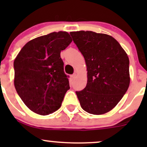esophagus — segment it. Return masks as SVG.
I'll return each mask as SVG.
<instances>
[{"mask_svg":"<svg viewBox=\"0 0 147 147\" xmlns=\"http://www.w3.org/2000/svg\"><path fill=\"white\" fill-rule=\"evenodd\" d=\"M75 76H76L75 74H73V75H71V79H72V80H73V79L75 78Z\"/></svg>","mask_w":147,"mask_h":147,"instance_id":"esophagus-1","label":"esophagus"}]
</instances>
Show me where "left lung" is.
Masks as SVG:
<instances>
[{
	"mask_svg": "<svg viewBox=\"0 0 147 147\" xmlns=\"http://www.w3.org/2000/svg\"><path fill=\"white\" fill-rule=\"evenodd\" d=\"M85 59L88 82L76 91L84 111L93 115L109 112L129 88V59L120 44L111 36L92 31L70 32Z\"/></svg>",
	"mask_w": 147,
	"mask_h": 147,
	"instance_id": "8db88e82",
	"label": "left lung"
}]
</instances>
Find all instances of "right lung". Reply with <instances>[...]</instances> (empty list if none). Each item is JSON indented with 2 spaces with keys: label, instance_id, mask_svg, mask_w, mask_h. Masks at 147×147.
<instances>
[{
  "label": "right lung",
  "instance_id": "right-lung-1",
  "mask_svg": "<svg viewBox=\"0 0 147 147\" xmlns=\"http://www.w3.org/2000/svg\"><path fill=\"white\" fill-rule=\"evenodd\" d=\"M71 42L66 32L48 34L28 42L15 59V88L33 112L47 115L61 106L70 86L60 53Z\"/></svg>",
  "mask_w": 147,
  "mask_h": 147
}]
</instances>
